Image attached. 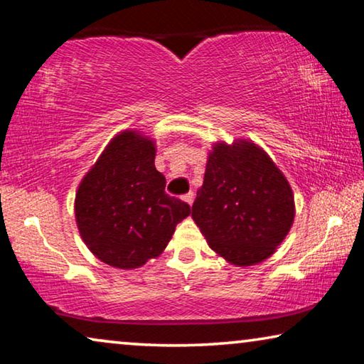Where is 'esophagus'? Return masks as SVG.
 Listing matches in <instances>:
<instances>
[{"label":"esophagus","mask_w":364,"mask_h":364,"mask_svg":"<svg viewBox=\"0 0 364 364\" xmlns=\"http://www.w3.org/2000/svg\"><path fill=\"white\" fill-rule=\"evenodd\" d=\"M183 200H184V203H188L189 205H193V203H194V193L189 191L188 194H184L183 196Z\"/></svg>","instance_id":"obj_1"}]
</instances>
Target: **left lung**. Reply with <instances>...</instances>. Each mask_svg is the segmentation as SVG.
Instances as JSON below:
<instances>
[{"label": "left lung", "mask_w": 364, "mask_h": 364, "mask_svg": "<svg viewBox=\"0 0 364 364\" xmlns=\"http://www.w3.org/2000/svg\"><path fill=\"white\" fill-rule=\"evenodd\" d=\"M191 217L212 251L247 267L272 256L285 240L295 220V198L284 173L257 144L215 142Z\"/></svg>", "instance_id": "left-lung-1"}]
</instances>
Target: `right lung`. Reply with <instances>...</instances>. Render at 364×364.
I'll return each instance as SVG.
<instances>
[{"label":"right lung","mask_w":364,"mask_h":364,"mask_svg":"<svg viewBox=\"0 0 364 364\" xmlns=\"http://www.w3.org/2000/svg\"><path fill=\"white\" fill-rule=\"evenodd\" d=\"M155 152L152 137L121 131L76 191L80 238L92 255L112 267L131 270L159 257L176 225L191 213L186 203L165 193Z\"/></svg>","instance_id":"1"}]
</instances>
